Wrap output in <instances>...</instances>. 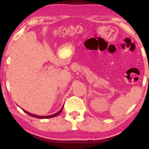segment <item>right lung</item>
<instances>
[{
    "label": "right lung",
    "instance_id": "1",
    "mask_svg": "<svg viewBox=\"0 0 149 149\" xmlns=\"http://www.w3.org/2000/svg\"><path fill=\"white\" fill-rule=\"evenodd\" d=\"M63 109V107L61 109H60V111H59L57 113H56L54 114H52V115H50V116H37V115H35V114H32L31 113H29L28 111H26L24 110L23 111H24L26 113H27L28 115H29L30 116H32V117H34V118H53V117H55V116H57V115H59V113L61 112V111H62Z\"/></svg>",
    "mask_w": 149,
    "mask_h": 149
}]
</instances>
